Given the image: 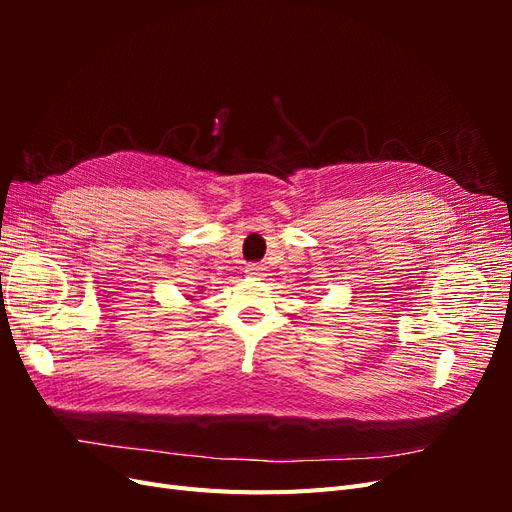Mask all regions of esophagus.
I'll use <instances>...</instances> for the list:
<instances>
[{"instance_id": "34e87169", "label": "esophagus", "mask_w": 512, "mask_h": 512, "mask_svg": "<svg viewBox=\"0 0 512 512\" xmlns=\"http://www.w3.org/2000/svg\"><path fill=\"white\" fill-rule=\"evenodd\" d=\"M247 275H252V277H258V280H260V277H265V267H262V265H256V262H254V265H247Z\"/></svg>"}]
</instances>
